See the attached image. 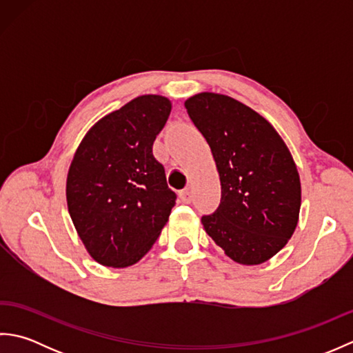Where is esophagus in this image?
Returning a JSON list of instances; mask_svg holds the SVG:
<instances>
[{"instance_id": "1", "label": "esophagus", "mask_w": 353, "mask_h": 353, "mask_svg": "<svg viewBox=\"0 0 353 353\" xmlns=\"http://www.w3.org/2000/svg\"><path fill=\"white\" fill-rule=\"evenodd\" d=\"M179 197H181V200L183 201V203H191V200H192V194H191L190 188H186V190H183V191L179 192Z\"/></svg>"}]
</instances>
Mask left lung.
I'll use <instances>...</instances> for the list:
<instances>
[{"label": "left lung", "instance_id": "left-lung-1", "mask_svg": "<svg viewBox=\"0 0 353 353\" xmlns=\"http://www.w3.org/2000/svg\"><path fill=\"white\" fill-rule=\"evenodd\" d=\"M185 108L221 182L219 209L201 216L206 234L238 264H262L297 226L302 191L290 150L265 118L228 95L201 92Z\"/></svg>", "mask_w": 353, "mask_h": 353}]
</instances>
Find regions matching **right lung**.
Here are the masks:
<instances>
[{
	"mask_svg": "<svg viewBox=\"0 0 353 353\" xmlns=\"http://www.w3.org/2000/svg\"><path fill=\"white\" fill-rule=\"evenodd\" d=\"M170 112L165 97H137L95 123L74 154L66 179L68 211L86 250L101 265L138 262L176 205L163 165L153 156Z\"/></svg>",
	"mask_w": 353,
	"mask_h": 353,
	"instance_id": "1",
	"label": "right lung"
}]
</instances>
